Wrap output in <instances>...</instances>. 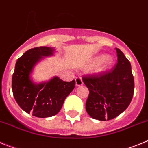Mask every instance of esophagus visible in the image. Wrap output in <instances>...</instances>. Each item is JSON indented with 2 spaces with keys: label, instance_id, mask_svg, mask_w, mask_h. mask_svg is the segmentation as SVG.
Returning <instances> with one entry per match:
<instances>
[{
  "label": "esophagus",
  "instance_id": "1",
  "mask_svg": "<svg viewBox=\"0 0 148 148\" xmlns=\"http://www.w3.org/2000/svg\"><path fill=\"white\" fill-rule=\"evenodd\" d=\"M82 84H83V82H82V79L80 77H78L76 78V85L77 86H82Z\"/></svg>",
  "mask_w": 148,
  "mask_h": 148
}]
</instances>
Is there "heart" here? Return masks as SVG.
<instances>
[{"mask_svg":"<svg viewBox=\"0 0 148 148\" xmlns=\"http://www.w3.org/2000/svg\"><path fill=\"white\" fill-rule=\"evenodd\" d=\"M102 62V64H103L104 66H107V65L109 63V62H110V60H109V59L108 58L107 56L102 54V55L98 56V57L95 59L96 63H100V62ZM99 69H102V68L101 67L99 68Z\"/></svg>","mask_w":148,"mask_h":148,"instance_id":"heart-1","label":"heart"}]
</instances>
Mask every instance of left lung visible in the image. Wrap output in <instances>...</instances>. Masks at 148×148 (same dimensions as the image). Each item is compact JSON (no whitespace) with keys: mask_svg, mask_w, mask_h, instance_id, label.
Listing matches in <instances>:
<instances>
[{"mask_svg":"<svg viewBox=\"0 0 148 148\" xmlns=\"http://www.w3.org/2000/svg\"><path fill=\"white\" fill-rule=\"evenodd\" d=\"M116 50L117 62L110 71L82 77L89 90L86 111L90 116L100 121L118 116L128 107L134 96V79L130 63L120 49Z\"/></svg>","mask_w":148,"mask_h":148,"instance_id":"1","label":"left lung"}]
</instances>
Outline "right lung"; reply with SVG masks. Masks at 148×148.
<instances>
[{"mask_svg": "<svg viewBox=\"0 0 148 148\" xmlns=\"http://www.w3.org/2000/svg\"><path fill=\"white\" fill-rule=\"evenodd\" d=\"M54 51L46 46L29 49L18 58L12 74V88L17 103L25 112L39 118L58 114L75 86L74 79L66 82L58 77L40 84L31 80L30 74L36 63L42 57L52 55Z\"/></svg>", "mask_w": 148, "mask_h": 148, "instance_id": "1", "label": "right lung"}]
</instances>
